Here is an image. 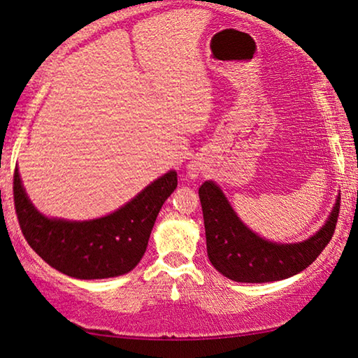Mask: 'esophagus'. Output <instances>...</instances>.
Returning <instances> with one entry per match:
<instances>
[{
    "mask_svg": "<svg viewBox=\"0 0 358 358\" xmlns=\"http://www.w3.org/2000/svg\"><path fill=\"white\" fill-rule=\"evenodd\" d=\"M201 172H202V164L193 161V162L188 165V175H189L191 178H196Z\"/></svg>",
    "mask_w": 358,
    "mask_h": 358,
    "instance_id": "obj_1",
    "label": "esophagus"
}]
</instances>
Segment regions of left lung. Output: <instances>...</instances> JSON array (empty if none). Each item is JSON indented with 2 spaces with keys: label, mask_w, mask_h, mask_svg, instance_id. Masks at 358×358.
<instances>
[{
  "label": "left lung",
  "mask_w": 358,
  "mask_h": 358,
  "mask_svg": "<svg viewBox=\"0 0 358 358\" xmlns=\"http://www.w3.org/2000/svg\"><path fill=\"white\" fill-rule=\"evenodd\" d=\"M199 199L210 264L238 282L278 281L307 268L331 241L341 207L339 196L322 230L307 241L276 244L250 231L213 181L201 185Z\"/></svg>",
  "instance_id": "8db88e82"
}]
</instances>
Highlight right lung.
I'll return each instance as SVG.
<instances>
[{"mask_svg":"<svg viewBox=\"0 0 358 358\" xmlns=\"http://www.w3.org/2000/svg\"><path fill=\"white\" fill-rule=\"evenodd\" d=\"M177 185V172H169L108 217L67 222L31 206L15 167L14 207L29 246L52 268L78 280L112 278L135 268L145 255L157 213Z\"/></svg>","mask_w":358,"mask_h":358,"instance_id":"obj_1","label":"right lung"}]
</instances>
